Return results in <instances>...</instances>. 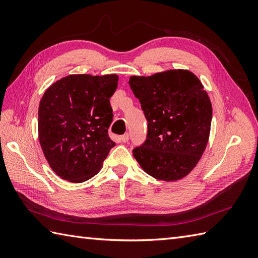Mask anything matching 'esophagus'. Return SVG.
<instances>
[{
  "mask_svg": "<svg viewBox=\"0 0 258 258\" xmlns=\"http://www.w3.org/2000/svg\"><path fill=\"white\" fill-rule=\"evenodd\" d=\"M128 139H130V134L128 133H125L124 135H122L119 138V140L123 142V143H126V142H128Z\"/></svg>",
  "mask_w": 258,
  "mask_h": 258,
  "instance_id": "esophagus-1",
  "label": "esophagus"
}]
</instances>
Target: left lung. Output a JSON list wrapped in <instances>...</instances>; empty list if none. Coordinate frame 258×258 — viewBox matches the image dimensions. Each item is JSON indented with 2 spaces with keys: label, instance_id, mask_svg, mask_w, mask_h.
<instances>
[{
  "label": "left lung",
  "instance_id": "obj_1",
  "mask_svg": "<svg viewBox=\"0 0 258 258\" xmlns=\"http://www.w3.org/2000/svg\"><path fill=\"white\" fill-rule=\"evenodd\" d=\"M128 84L147 120L146 140L133 155L161 180L186 176L201 160L211 132L212 103L201 81L187 70L131 76Z\"/></svg>",
  "mask_w": 258,
  "mask_h": 258
}]
</instances>
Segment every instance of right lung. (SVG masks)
I'll return each mask as SVG.
<instances>
[{
	"mask_svg": "<svg viewBox=\"0 0 258 258\" xmlns=\"http://www.w3.org/2000/svg\"><path fill=\"white\" fill-rule=\"evenodd\" d=\"M115 74L69 75L45 91L38 106V140L59 177L82 183L100 171L115 146L108 136L113 120L109 98Z\"/></svg>",
	"mask_w": 258,
	"mask_h": 258,
	"instance_id": "right-lung-1",
	"label": "right lung"
}]
</instances>
